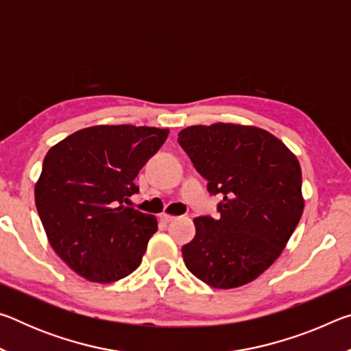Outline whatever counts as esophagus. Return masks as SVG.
Masks as SVG:
<instances>
[{
    "mask_svg": "<svg viewBox=\"0 0 351 351\" xmlns=\"http://www.w3.org/2000/svg\"><path fill=\"white\" fill-rule=\"evenodd\" d=\"M159 218H161V221H162V223H165V224L170 223V221H173V219H175V217H171V215H165V213H162V215L159 217Z\"/></svg>",
    "mask_w": 351,
    "mask_h": 351,
    "instance_id": "esophagus-1",
    "label": "esophagus"
}]
</instances>
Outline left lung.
Masks as SVG:
<instances>
[{"mask_svg":"<svg viewBox=\"0 0 351 351\" xmlns=\"http://www.w3.org/2000/svg\"><path fill=\"white\" fill-rule=\"evenodd\" d=\"M178 142L209 193L223 198L218 218L193 219L197 235L182 246L184 263L218 289L252 282L282 254L304 212L299 161L257 127L195 125Z\"/></svg>","mask_w":351,"mask_h":351,"instance_id":"8db88e82","label":"left lung"}]
</instances>
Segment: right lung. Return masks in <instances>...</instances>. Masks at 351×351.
<instances>
[{"label": "right lung", "instance_id": "1", "mask_svg": "<svg viewBox=\"0 0 351 351\" xmlns=\"http://www.w3.org/2000/svg\"><path fill=\"white\" fill-rule=\"evenodd\" d=\"M167 136V128L90 127L45 156L35 186L41 224L58 257L86 280L116 282L141 265L158 221L125 203Z\"/></svg>", "mask_w": 351, "mask_h": 351}]
</instances>
